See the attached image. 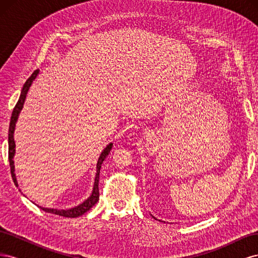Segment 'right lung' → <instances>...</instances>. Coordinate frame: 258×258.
Returning a JSON list of instances; mask_svg holds the SVG:
<instances>
[{
  "label": "right lung",
  "mask_w": 258,
  "mask_h": 258,
  "mask_svg": "<svg viewBox=\"0 0 258 258\" xmlns=\"http://www.w3.org/2000/svg\"><path fill=\"white\" fill-rule=\"evenodd\" d=\"M40 72V70H35V71L32 73L29 79L27 80V82L23 85V87L21 89V93L17 104L15 105L13 113H12V117H11V122H10V129H9V160H10V166H11V173H12V177L13 181L15 183V185L18 186L17 179H16V174H15V166H14V156H15V141H14V131H15V127H16V122L18 119V116L20 114V111L22 110L23 107V103H25V100L27 97V93L29 91L30 86L32 85L33 81L36 79V76ZM113 147V143L108 144L103 152L101 153L98 163H97V173H96V178H95V184H93V189L92 192L90 195V197L85 200L83 204H81L80 206L74 207L72 209H68V210H58V209H49V208H42L40 207L43 211L47 213H52V214H57L59 216H64V217H77L81 216L84 213L89 211L93 206H95L98 200H99V177H100V169L102 163L104 161V159L107 157V155L110 154L111 150Z\"/></svg>",
  "instance_id": "obj_1"
}]
</instances>
